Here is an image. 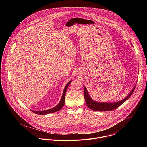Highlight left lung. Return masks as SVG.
<instances>
[{
  "instance_id": "1",
  "label": "left lung",
  "mask_w": 147,
  "mask_h": 147,
  "mask_svg": "<svg viewBox=\"0 0 147 147\" xmlns=\"http://www.w3.org/2000/svg\"><path fill=\"white\" fill-rule=\"evenodd\" d=\"M136 85L134 86L132 91L126 96L124 99L117 101L116 102H100L94 101L90 97L88 91L87 90L85 86H84V98L86 102V104L88 107L94 111H112L116 108H117L120 105L124 103L126 100H127L129 98L131 97L132 94H133V91L135 89Z\"/></svg>"
}]
</instances>
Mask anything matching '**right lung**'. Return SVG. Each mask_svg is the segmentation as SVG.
<instances>
[{
	"instance_id": "right-lung-1",
	"label": "right lung",
	"mask_w": 147,
	"mask_h": 147,
	"mask_svg": "<svg viewBox=\"0 0 147 147\" xmlns=\"http://www.w3.org/2000/svg\"><path fill=\"white\" fill-rule=\"evenodd\" d=\"M72 80H70V81L67 84L65 85L64 90H63V94L62 96V98L61 99V101H59V102L56 105V106H55L54 107L50 109L49 110H43V111H34V110H31L33 112H34L36 114H38V115H46V114H49L51 113H53V112H57L59 111L61 109H62L63 106L65 104V93L68 87V86L69 85L70 83L71 82Z\"/></svg>"
}]
</instances>
